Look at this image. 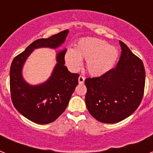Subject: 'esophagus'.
I'll return each mask as SVG.
<instances>
[{
  "instance_id": "obj_1",
  "label": "esophagus",
  "mask_w": 153,
  "mask_h": 153,
  "mask_svg": "<svg viewBox=\"0 0 153 153\" xmlns=\"http://www.w3.org/2000/svg\"><path fill=\"white\" fill-rule=\"evenodd\" d=\"M84 81H85V78H84L83 76L80 75V76L79 77V83L82 84L84 82Z\"/></svg>"
}]
</instances>
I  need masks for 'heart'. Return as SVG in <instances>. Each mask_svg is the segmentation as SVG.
<instances>
[{"label": "heart", "mask_w": 153, "mask_h": 153, "mask_svg": "<svg viewBox=\"0 0 153 153\" xmlns=\"http://www.w3.org/2000/svg\"><path fill=\"white\" fill-rule=\"evenodd\" d=\"M119 51L115 47L98 38H83L65 54V62L70 69L78 71L82 59L86 60V69L94 77L102 76L114 68L118 59Z\"/></svg>", "instance_id": "1"}]
</instances>
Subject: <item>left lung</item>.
I'll list each match as a JSON object with an SVG mask.
<instances>
[{
	"mask_svg": "<svg viewBox=\"0 0 153 153\" xmlns=\"http://www.w3.org/2000/svg\"><path fill=\"white\" fill-rule=\"evenodd\" d=\"M117 67L106 74L85 80V97L90 114L100 122L117 123L133 114L142 100L145 67L123 42Z\"/></svg>",
	"mask_w": 153,
	"mask_h": 153,
	"instance_id": "left-lung-1",
	"label": "left lung"
}]
</instances>
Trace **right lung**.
Listing matches in <instances>:
<instances>
[{
  "label": "right lung",
  "instance_id": "1",
  "mask_svg": "<svg viewBox=\"0 0 153 153\" xmlns=\"http://www.w3.org/2000/svg\"><path fill=\"white\" fill-rule=\"evenodd\" d=\"M68 32L65 30L48 39H37L16 56L11 64L10 91L13 105L20 114L35 123H51L63 113L79 84V74L71 73L64 66L66 49L56 54L57 63L51 76L43 83H27L23 78V67L35 49L59 48Z\"/></svg>",
  "mask_w": 153,
  "mask_h": 153
}]
</instances>
